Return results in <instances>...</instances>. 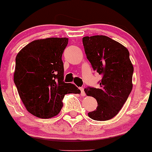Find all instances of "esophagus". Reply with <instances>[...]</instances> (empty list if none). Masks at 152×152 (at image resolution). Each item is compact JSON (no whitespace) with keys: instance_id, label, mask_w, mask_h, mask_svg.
I'll list each match as a JSON object with an SVG mask.
<instances>
[{"instance_id":"obj_1","label":"esophagus","mask_w":152,"mask_h":152,"mask_svg":"<svg viewBox=\"0 0 152 152\" xmlns=\"http://www.w3.org/2000/svg\"><path fill=\"white\" fill-rule=\"evenodd\" d=\"M80 90H81V96H85L86 95V94H85V91H84V89L83 87H81L80 88Z\"/></svg>"}]
</instances>
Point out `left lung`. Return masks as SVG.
Segmentation results:
<instances>
[{"label": "left lung", "mask_w": 152, "mask_h": 152, "mask_svg": "<svg viewBox=\"0 0 152 152\" xmlns=\"http://www.w3.org/2000/svg\"><path fill=\"white\" fill-rule=\"evenodd\" d=\"M82 41L93 69L102 76L99 88L84 89L86 94L94 97L98 104L88 115L94 121H108L119 113L132 90L133 66L129 52L107 36L84 37Z\"/></svg>", "instance_id": "1"}]
</instances>
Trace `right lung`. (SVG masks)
<instances>
[{"label":"right lung","mask_w":152,"mask_h":152,"mask_svg":"<svg viewBox=\"0 0 152 152\" xmlns=\"http://www.w3.org/2000/svg\"><path fill=\"white\" fill-rule=\"evenodd\" d=\"M68 39H37L23 48L16 57L14 81L29 113L39 118L57 115L66 94H79L74 84L65 83L62 61Z\"/></svg>","instance_id":"1"}]
</instances>
